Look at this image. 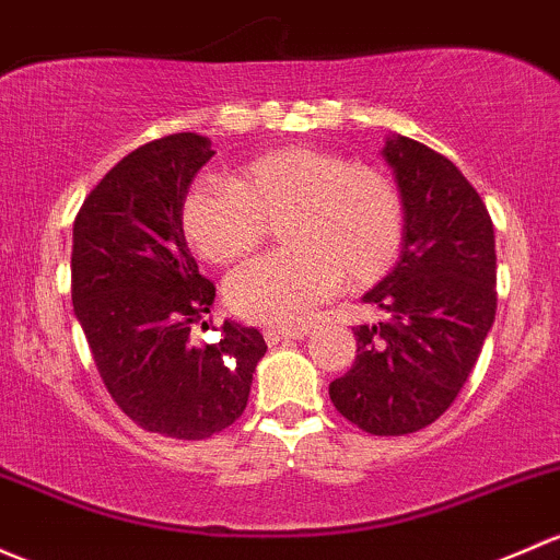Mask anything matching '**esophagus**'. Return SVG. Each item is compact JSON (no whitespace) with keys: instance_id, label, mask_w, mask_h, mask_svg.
Instances as JSON below:
<instances>
[{"instance_id":"34e87169","label":"esophagus","mask_w":560,"mask_h":560,"mask_svg":"<svg viewBox=\"0 0 560 560\" xmlns=\"http://www.w3.org/2000/svg\"><path fill=\"white\" fill-rule=\"evenodd\" d=\"M262 335L270 346H276V343H281V340L305 338V335H308V329L305 327H268Z\"/></svg>"}]
</instances>
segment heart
<instances>
[{
  "instance_id": "b5f03b06",
  "label": "heart",
  "mask_w": 560,
  "mask_h": 560,
  "mask_svg": "<svg viewBox=\"0 0 560 560\" xmlns=\"http://www.w3.org/2000/svg\"><path fill=\"white\" fill-rule=\"evenodd\" d=\"M279 222L287 249L238 268L225 287L235 314L260 325H303L340 281L375 284L405 241L392 176L319 147L262 152L233 182L192 185L182 203L190 246L220 265L252 255Z\"/></svg>"
}]
</instances>
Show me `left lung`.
<instances>
[{"label":"left lung","mask_w":560,"mask_h":560,"mask_svg":"<svg viewBox=\"0 0 560 560\" xmlns=\"http://www.w3.org/2000/svg\"><path fill=\"white\" fill-rule=\"evenodd\" d=\"M384 158L405 203L399 260L362 300L384 319L354 327L357 359L329 384L346 421L410 434L451 408L497 316V244L486 203L445 155L388 137Z\"/></svg>","instance_id":"obj_1"}]
</instances>
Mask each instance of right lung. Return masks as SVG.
Returning <instances> with one entry per match:
<instances>
[{
  "label": "right lung",
  "mask_w": 560,
  "mask_h": 560,
  "mask_svg": "<svg viewBox=\"0 0 560 560\" xmlns=\"http://www.w3.org/2000/svg\"><path fill=\"white\" fill-rule=\"evenodd\" d=\"M211 155L198 133L147 141L93 187L72 233L74 316L104 386L133 423L176 440L231 427L268 349L235 322L190 343L217 287L187 249L182 203Z\"/></svg>",
  "instance_id": "1"
}]
</instances>
